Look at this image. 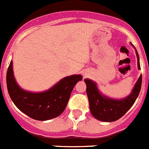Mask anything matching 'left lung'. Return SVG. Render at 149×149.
Here are the masks:
<instances>
[{
	"instance_id": "left-lung-1",
	"label": "left lung",
	"mask_w": 149,
	"mask_h": 149,
	"mask_svg": "<svg viewBox=\"0 0 149 149\" xmlns=\"http://www.w3.org/2000/svg\"><path fill=\"white\" fill-rule=\"evenodd\" d=\"M136 54L138 68L140 69L139 54L136 50ZM84 81L86 84V94L92 115L99 121L110 122L120 119L133 106L141 89L142 74L139 76L131 94L122 99L109 98L100 93L94 81L87 78Z\"/></svg>"
}]
</instances>
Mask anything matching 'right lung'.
<instances>
[{
	"instance_id": "add662e5",
	"label": "right lung",
	"mask_w": 149,
	"mask_h": 149,
	"mask_svg": "<svg viewBox=\"0 0 149 149\" xmlns=\"http://www.w3.org/2000/svg\"><path fill=\"white\" fill-rule=\"evenodd\" d=\"M82 78L81 74H74L64 77L45 92H28L17 84L11 61L6 73V86L12 101L21 111L36 120L45 121L64 111L74 86Z\"/></svg>"
}]
</instances>
